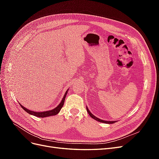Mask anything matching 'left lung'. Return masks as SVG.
Returning a JSON list of instances; mask_svg holds the SVG:
<instances>
[{
  "label": "left lung",
  "instance_id": "8db88e82",
  "mask_svg": "<svg viewBox=\"0 0 159 159\" xmlns=\"http://www.w3.org/2000/svg\"><path fill=\"white\" fill-rule=\"evenodd\" d=\"M87 111H88V113H89V115L91 116V117H92L93 119H94L95 120H96V121H99V122H102V123H109V124H111V123H115V121H103V120H102V119H99V118H98V117H96L95 116H94V115L89 111L88 108H87Z\"/></svg>",
  "mask_w": 159,
  "mask_h": 159
}]
</instances>
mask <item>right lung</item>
I'll list each match as a JSON object with an SVG mask.
<instances>
[{
	"instance_id": "obj_1",
	"label": "right lung",
	"mask_w": 159,
	"mask_h": 159,
	"mask_svg": "<svg viewBox=\"0 0 159 159\" xmlns=\"http://www.w3.org/2000/svg\"><path fill=\"white\" fill-rule=\"evenodd\" d=\"M67 92H68V91H67L66 92V93L64 96V98H63V99H62L60 103L58 105H57V106L56 108L53 109L50 111H44V112H36V111H30L29 109L25 108V107H23L22 105H21V104H20V105L21 106V107L24 110H25V111H26L28 113H30V115H34V116H36V117H48V116H52V115H56L60 112V111L61 110L62 107H63Z\"/></svg>"
}]
</instances>
